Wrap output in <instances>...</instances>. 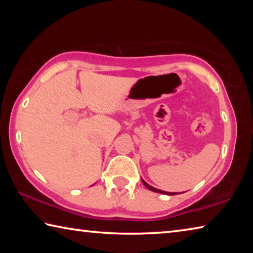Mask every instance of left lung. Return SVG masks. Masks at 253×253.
<instances>
[{
    "instance_id": "left-lung-1",
    "label": "left lung",
    "mask_w": 253,
    "mask_h": 253,
    "mask_svg": "<svg viewBox=\"0 0 253 253\" xmlns=\"http://www.w3.org/2000/svg\"><path fill=\"white\" fill-rule=\"evenodd\" d=\"M142 182H143V184L145 186H146L148 190H151V191H153V192H156V193H161V194H166V195H176V194H178V193H176V192H165V191H162V190H158V188H155V187H153V186H151L149 185V184H147L146 182L144 181V179L142 178Z\"/></svg>"
}]
</instances>
